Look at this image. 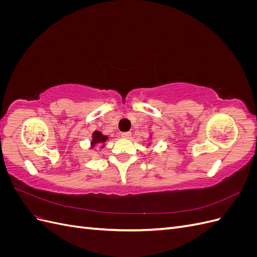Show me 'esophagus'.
Here are the masks:
<instances>
[{
  "label": "esophagus",
  "mask_w": 257,
  "mask_h": 257,
  "mask_svg": "<svg viewBox=\"0 0 257 257\" xmlns=\"http://www.w3.org/2000/svg\"><path fill=\"white\" fill-rule=\"evenodd\" d=\"M132 136V134H131V132H123V133H121V137L122 138H130Z\"/></svg>",
  "instance_id": "esophagus-1"
}]
</instances>
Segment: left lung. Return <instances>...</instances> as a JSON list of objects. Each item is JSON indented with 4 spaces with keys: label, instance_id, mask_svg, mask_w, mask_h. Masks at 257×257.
<instances>
[{
    "label": "left lung",
    "instance_id": "8db88e82",
    "mask_svg": "<svg viewBox=\"0 0 257 257\" xmlns=\"http://www.w3.org/2000/svg\"><path fill=\"white\" fill-rule=\"evenodd\" d=\"M147 141H148V143H151V141H152V133H150L149 134V137H148V139H147Z\"/></svg>",
    "mask_w": 257,
    "mask_h": 257
}]
</instances>
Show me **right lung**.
Returning a JSON list of instances; mask_svg holds the SVG:
<instances>
[{
    "label": "right lung",
    "instance_id": "obj_1",
    "mask_svg": "<svg viewBox=\"0 0 257 257\" xmlns=\"http://www.w3.org/2000/svg\"><path fill=\"white\" fill-rule=\"evenodd\" d=\"M108 139H109V136L108 135H104L100 131H94L92 133L89 149H93L94 147H99L100 149H104Z\"/></svg>",
    "mask_w": 257,
    "mask_h": 257
}]
</instances>
